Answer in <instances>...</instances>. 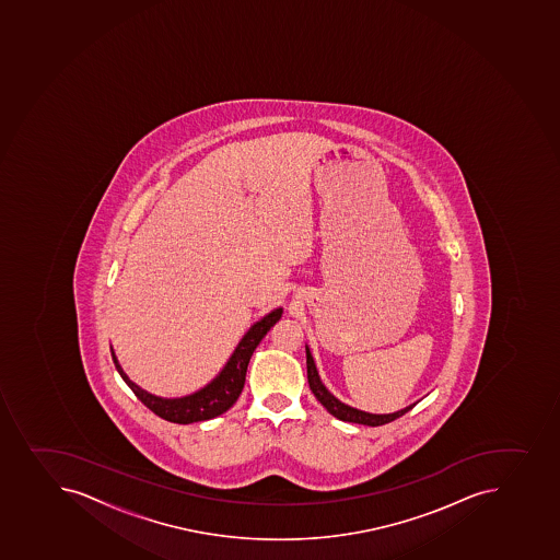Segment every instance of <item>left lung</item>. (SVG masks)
Wrapping results in <instances>:
<instances>
[{"mask_svg": "<svg viewBox=\"0 0 560 560\" xmlns=\"http://www.w3.org/2000/svg\"><path fill=\"white\" fill-rule=\"evenodd\" d=\"M306 370H308L310 389L315 395V399L319 400L320 405L325 406L326 410H328V413L337 417L339 421L355 422V424H364V427H383V424H388V422L405 416L406 411H410L413 408V406H408L405 410L395 411V413H388V416H373V413H366V411L355 410V408L342 405L341 400H337L320 383L308 348H306Z\"/></svg>", "mask_w": 560, "mask_h": 560, "instance_id": "left-lung-1", "label": "left lung"}]
</instances>
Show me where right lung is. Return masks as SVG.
<instances>
[{
    "label": "right lung",
    "instance_id": "right-lung-1",
    "mask_svg": "<svg viewBox=\"0 0 560 560\" xmlns=\"http://www.w3.org/2000/svg\"><path fill=\"white\" fill-rule=\"evenodd\" d=\"M282 310H273L272 314L262 317L259 323L252 326L248 334L243 337L240 347L235 348L234 355L230 358L229 364L224 366L219 377L213 378L207 388H202L198 394L188 395L183 399H161L154 395L147 394L144 389L139 388L130 378L125 375L118 361L114 358V364L118 368L122 381L132 389L133 395L143 402L149 410L154 411L155 416L176 424H190V422L208 421L213 417L221 416L224 411L232 408L243 386H245L246 368L250 362L252 353L257 345L267 336L268 330L281 319Z\"/></svg>",
    "mask_w": 560,
    "mask_h": 560
}]
</instances>
